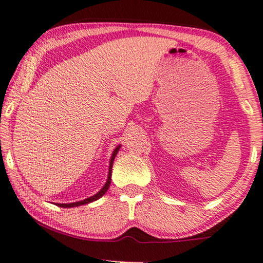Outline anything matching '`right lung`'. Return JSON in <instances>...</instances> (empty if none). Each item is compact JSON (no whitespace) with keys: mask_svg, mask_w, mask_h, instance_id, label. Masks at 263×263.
I'll return each mask as SVG.
<instances>
[{"mask_svg":"<svg viewBox=\"0 0 263 263\" xmlns=\"http://www.w3.org/2000/svg\"><path fill=\"white\" fill-rule=\"evenodd\" d=\"M121 147V145L119 144L118 146H117L115 150H113L112 152V156H111V159H109V165H108V175H107V179H106V183H105V185L101 187V189L98 191V193L96 195L91 196V197L88 198H85L82 199V201H79V202H74V203H57L58 206L60 208H73V206H80V205H84V204H87V203H91V202H94L97 201V199H99L100 197H103V196L105 195V193L108 190L109 187V184H111V176H112V165H113V160H115L117 154H118L119 148Z\"/></svg>","mask_w":263,"mask_h":263,"instance_id":"right-lung-1","label":"right lung"}]
</instances>
